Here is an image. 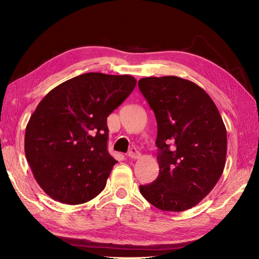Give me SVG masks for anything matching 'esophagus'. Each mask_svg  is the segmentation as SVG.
<instances>
[{"label":"esophagus","instance_id":"esophagus-1","mask_svg":"<svg viewBox=\"0 0 259 259\" xmlns=\"http://www.w3.org/2000/svg\"><path fill=\"white\" fill-rule=\"evenodd\" d=\"M128 157L131 159H139L141 157V152L137 148H131L128 152Z\"/></svg>","mask_w":259,"mask_h":259}]
</instances>
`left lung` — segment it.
Listing matches in <instances>:
<instances>
[{
    "label": "left lung",
    "mask_w": 259,
    "mask_h": 259,
    "mask_svg": "<svg viewBox=\"0 0 259 259\" xmlns=\"http://www.w3.org/2000/svg\"><path fill=\"white\" fill-rule=\"evenodd\" d=\"M139 89L156 116L160 168L140 192L163 211H185L206 197L223 173L225 124L209 95L189 80L150 76L139 81Z\"/></svg>",
    "instance_id": "1"
}]
</instances>
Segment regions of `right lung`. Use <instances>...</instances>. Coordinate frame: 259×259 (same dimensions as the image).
<instances>
[{"instance_id": "obj_1", "label": "right lung", "mask_w": 259, "mask_h": 259, "mask_svg": "<svg viewBox=\"0 0 259 259\" xmlns=\"http://www.w3.org/2000/svg\"><path fill=\"white\" fill-rule=\"evenodd\" d=\"M136 85L128 74L89 72L45 96L24 138L27 163L45 193L60 203L78 205L104 189L117 163L107 148V118Z\"/></svg>"}]
</instances>
